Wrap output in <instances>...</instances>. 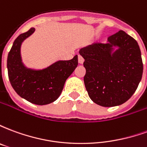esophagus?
I'll list each match as a JSON object with an SVG mask.
<instances>
[{
  "label": "esophagus",
  "mask_w": 147,
  "mask_h": 147,
  "mask_svg": "<svg viewBox=\"0 0 147 147\" xmlns=\"http://www.w3.org/2000/svg\"><path fill=\"white\" fill-rule=\"evenodd\" d=\"M78 62H79V64H83V62H84V59H83L81 56H78Z\"/></svg>",
  "instance_id": "34e87169"
}]
</instances>
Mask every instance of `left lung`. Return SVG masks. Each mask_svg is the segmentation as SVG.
I'll return each instance as SVG.
<instances>
[{"mask_svg":"<svg viewBox=\"0 0 147 147\" xmlns=\"http://www.w3.org/2000/svg\"><path fill=\"white\" fill-rule=\"evenodd\" d=\"M86 68L84 84L97 105H122L136 92L142 80L143 64L138 43L123 30L109 37L105 44L81 49Z\"/></svg>","mask_w":147,"mask_h":147,"instance_id":"1","label":"left lung"}]
</instances>
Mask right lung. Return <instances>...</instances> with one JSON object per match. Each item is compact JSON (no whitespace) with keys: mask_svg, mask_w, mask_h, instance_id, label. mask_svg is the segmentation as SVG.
Returning <instances> with one entry per match:
<instances>
[{"mask_svg":"<svg viewBox=\"0 0 147 147\" xmlns=\"http://www.w3.org/2000/svg\"><path fill=\"white\" fill-rule=\"evenodd\" d=\"M35 31L32 27L16 38L8 53L9 81L21 98L38 105L50 104L61 95L65 81L78 65V56L69 61H57L42 69L27 67L22 60L21 45Z\"/></svg>","mask_w":147,"mask_h":147,"instance_id":"obj_1","label":"right lung"}]
</instances>
